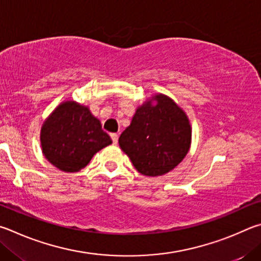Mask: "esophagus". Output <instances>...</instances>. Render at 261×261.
<instances>
[{
    "label": "esophagus",
    "mask_w": 261,
    "mask_h": 261,
    "mask_svg": "<svg viewBox=\"0 0 261 261\" xmlns=\"http://www.w3.org/2000/svg\"><path fill=\"white\" fill-rule=\"evenodd\" d=\"M110 136H111V139L113 141V144H117L118 143V138H119L118 134L117 133H111V135H110Z\"/></svg>",
    "instance_id": "1"
}]
</instances>
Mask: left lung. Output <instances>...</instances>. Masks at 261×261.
Wrapping results in <instances>:
<instances>
[{
	"label": "left lung",
	"mask_w": 261,
	"mask_h": 261,
	"mask_svg": "<svg viewBox=\"0 0 261 261\" xmlns=\"http://www.w3.org/2000/svg\"><path fill=\"white\" fill-rule=\"evenodd\" d=\"M191 143V127L184 110L157 94L138 108L119 145L134 167L147 176L164 175L184 161Z\"/></svg>",
	"instance_id": "1"
}]
</instances>
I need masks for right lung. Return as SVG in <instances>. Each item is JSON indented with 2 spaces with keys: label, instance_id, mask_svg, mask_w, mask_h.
<instances>
[{
  "label": "right lung",
  "instance_id": "obj_1",
  "mask_svg": "<svg viewBox=\"0 0 261 261\" xmlns=\"http://www.w3.org/2000/svg\"><path fill=\"white\" fill-rule=\"evenodd\" d=\"M111 143L98 119L73 100L59 104L41 128L44 157L64 172L82 170L96 152Z\"/></svg>",
  "mask_w": 261,
  "mask_h": 261
}]
</instances>
